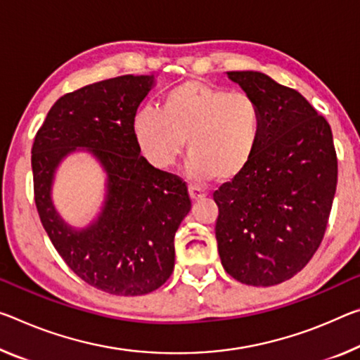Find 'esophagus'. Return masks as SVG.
Wrapping results in <instances>:
<instances>
[{
	"mask_svg": "<svg viewBox=\"0 0 360 360\" xmlns=\"http://www.w3.org/2000/svg\"><path fill=\"white\" fill-rule=\"evenodd\" d=\"M189 195L192 200H200V198H205L208 195L207 192H205L203 189H200V187L197 186H189Z\"/></svg>",
	"mask_w": 360,
	"mask_h": 360,
	"instance_id": "34e87169",
	"label": "esophagus"
}]
</instances>
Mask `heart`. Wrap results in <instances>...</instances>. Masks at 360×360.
<instances>
[{"label":"heart","mask_w":360,"mask_h":360,"mask_svg":"<svg viewBox=\"0 0 360 360\" xmlns=\"http://www.w3.org/2000/svg\"><path fill=\"white\" fill-rule=\"evenodd\" d=\"M141 150L160 168H168L184 150L195 179L237 178L259 146L262 112L255 98L191 79L165 94L162 108L142 107L133 118Z\"/></svg>","instance_id":"obj_1"}]
</instances>
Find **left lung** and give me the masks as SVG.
I'll return each mask as SVG.
<instances>
[{"label":"left lung","instance_id":"8db88e82","mask_svg":"<svg viewBox=\"0 0 360 360\" xmlns=\"http://www.w3.org/2000/svg\"><path fill=\"white\" fill-rule=\"evenodd\" d=\"M227 75L258 102L262 131L248 167L213 193L218 252L236 281L271 287L321 247L338 182L333 134L298 91L259 72Z\"/></svg>","mask_w":360,"mask_h":360}]
</instances>
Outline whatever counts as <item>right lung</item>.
Returning a JSON list of instances; mask_svg holds the SVG:
<instances>
[{
    "label": "right lung",
    "instance_id": "add662e5",
    "mask_svg": "<svg viewBox=\"0 0 360 360\" xmlns=\"http://www.w3.org/2000/svg\"><path fill=\"white\" fill-rule=\"evenodd\" d=\"M153 77L123 75L67 93L51 107L32 147L33 192L44 231L65 264L91 287L118 296L147 295L174 267V233L191 210L186 182L141 155L133 118ZM86 146L105 165L109 193L100 221L68 230L50 203L53 169Z\"/></svg>",
    "mask_w": 360,
    "mask_h": 360
}]
</instances>
